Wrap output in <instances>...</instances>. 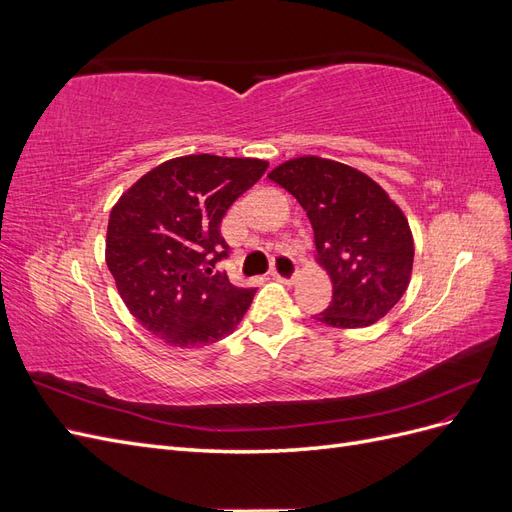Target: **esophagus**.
<instances>
[{
	"label": "esophagus",
	"instance_id": "1",
	"mask_svg": "<svg viewBox=\"0 0 512 512\" xmlns=\"http://www.w3.org/2000/svg\"><path fill=\"white\" fill-rule=\"evenodd\" d=\"M271 275L275 277V280L290 284L294 277H297V260L288 256V254H277L275 260H273Z\"/></svg>",
	"mask_w": 512,
	"mask_h": 512
}]
</instances>
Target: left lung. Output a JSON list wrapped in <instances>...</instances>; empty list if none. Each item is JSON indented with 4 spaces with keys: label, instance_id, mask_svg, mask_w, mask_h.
Segmentation results:
<instances>
[{
    "label": "left lung",
    "instance_id": "obj_1",
    "mask_svg": "<svg viewBox=\"0 0 512 512\" xmlns=\"http://www.w3.org/2000/svg\"><path fill=\"white\" fill-rule=\"evenodd\" d=\"M269 179L305 209L316 256L331 275L333 301L316 318L361 329L384 318L406 292L414 241L404 211L361 170L316 156L277 166Z\"/></svg>",
    "mask_w": 512,
    "mask_h": 512
}]
</instances>
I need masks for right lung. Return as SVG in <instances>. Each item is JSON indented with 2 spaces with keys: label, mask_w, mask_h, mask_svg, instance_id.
I'll list each match as a JSON object with an SVG mask.
<instances>
[{
  "label": "right lung",
  "mask_w": 512,
  "mask_h": 512,
  "mask_svg": "<svg viewBox=\"0 0 512 512\" xmlns=\"http://www.w3.org/2000/svg\"><path fill=\"white\" fill-rule=\"evenodd\" d=\"M267 162L183 156L156 166L108 218L106 265L130 314L164 344L194 348L235 331L256 290L215 271L228 258L222 218Z\"/></svg>",
  "instance_id": "1"
}]
</instances>
